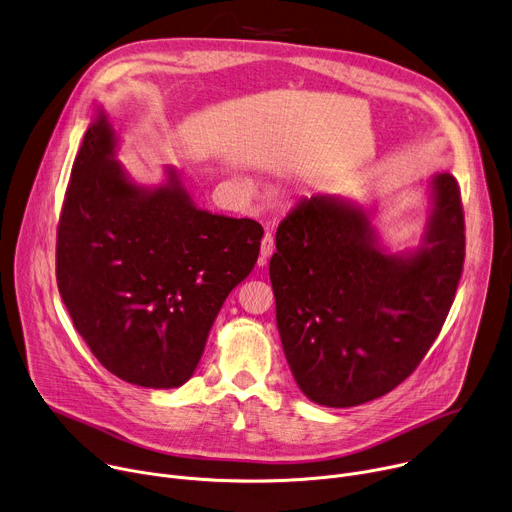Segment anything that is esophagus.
Listing matches in <instances>:
<instances>
[{"instance_id":"esophagus-1","label":"esophagus","mask_w":512,"mask_h":512,"mask_svg":"<svg viewBox=\"0 0 512 512\" xmlns=\"http://www.w3.org/2000/svg\"><path fill=\"white\" fill-rule=\"evenodd\" d=\"M275 251V243H273V237L269 233L263 235L261 239V251H259V265H265L267 259L273 255Z\"/></svg>"}]
</instances>
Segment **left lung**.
<instances>
[{
	"label": "left lung",
	"instance_id": "8db88e82",
	"mask_svg": "<svg viewBox=\"0 0 512 512\" xmlns=\"http://www.w3.org/2000/svg\"><path fill=\"white\" fill-rule=\"evenodd\" d=\"M429 200L415 247L393 251L377 208L314 194L277 227L269 277L287 364L324 407H356L401 385L440 334L464 265L454 176L421 184Z\"/></svg>",
	"mask_w": 512,
	"mask_h": 512
}]
</instances>
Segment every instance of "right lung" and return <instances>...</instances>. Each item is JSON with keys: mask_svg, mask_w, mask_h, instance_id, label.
<instances>
[{"mask_svg": "<svg viewBox=\"0 0 512 512\" xmlns=\"http://www.w3.org/2000/svg\"><path fill=\"white\" fill-rule=\"evenodd\" d=\"M121 127L99 107L72 166L56 279L103 367L145 389L182 387L231 291L253 271L263 229L198 208L182 172L139 184L115 160Z\"/></svg>", "mask_w": 512, "mask_h": 512, "instance_id": "right-lung-1", "label": "right lung"}]
</instances>
